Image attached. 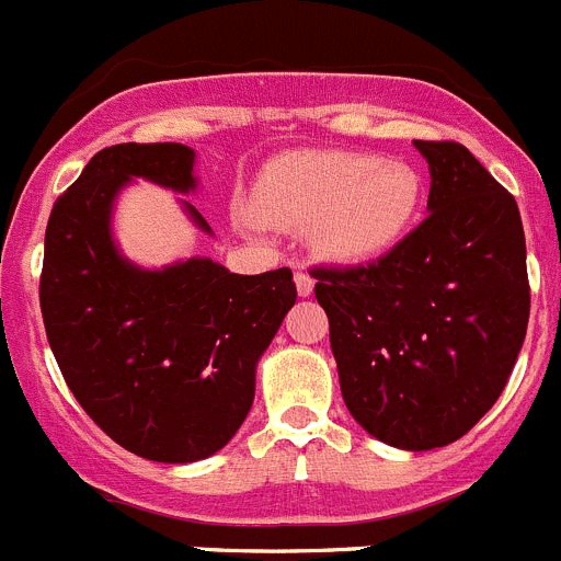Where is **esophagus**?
<instances>
[{
  "instance_id": "obj_1",
  "label": "esophagus",
  "mask_w": 561,
  "mask_h": 561,
  "mask_svg": "<svg viewBox=\"0 0 561 561\" xmlns=\"http://www.w3.org/2000/svg\"><path fill=\"white\" fill-rule=\"evenodd\" d=\"M293 279H296V290H299L301 299H307V296H312V290H316V279H312V276L307 274L305 268L296 271V274H293Z\"/></svg>"
}]
</instances>
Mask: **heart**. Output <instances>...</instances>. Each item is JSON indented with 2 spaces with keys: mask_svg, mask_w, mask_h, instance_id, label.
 Here are the masks:
<instances>
[{
  "mask_svg": "<svg viewBox=\"0 0 561 561\" xmlns=\"http://www.w3.org/2000/svg\"><path fill=\"white\" fill-rule=\"evenodd\" d=\"M427 181L408 159L360 150H299L276 159L256 186L265 224L310 229L318 256L366 265L393 254L425 215Z\"/></svg>",
  "mask_w": 561,
  "mask_h": 561,
  "instance_id": "1",
  "label": "heart"
}]
</instances>
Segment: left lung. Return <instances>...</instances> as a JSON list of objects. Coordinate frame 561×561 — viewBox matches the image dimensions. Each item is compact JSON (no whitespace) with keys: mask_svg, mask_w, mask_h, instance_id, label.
Returning a JSON list of instances; mask_svg holds the SVG:
<instances>
[{"mask_svg":"<svg viewBox=\"0 0 561 561\" xmlns=\"http://www.w3.org/2000/svg\"><path fill=\"white\" fill-rule=\"evenodd\" d=\"M427 215L393 254L316 268L343 402L400 450L461 438L497 402L526 341V234L517 201L458 142H413Z\"/></svg>","mask_w":561,"mask_h":561,"instance_id":"obj_1","label":"left lung"}]
</instances>
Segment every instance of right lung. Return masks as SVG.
<instances>
[{
	"mask_svg": "<svg viewBox=\"0 0 561 561\" xmlns=\"http://www.w3.org/2000/svg\"><path fill=\"white\" fill-rule=\"evenodd\" d=\"M134 179L195 193V150L128 142L85 164L49 211L44 327L75 400L119 447L161 463L201 461L249 416L256 363L296 305V285L290 268L240 276L209 256L164 268L130 262L114 240V206Z\"/></svg>",
	"mask_w": 561,
	"mask_h": 561,
	"instance_id": "1",
	"label": "right lung"
}]
</instances>
